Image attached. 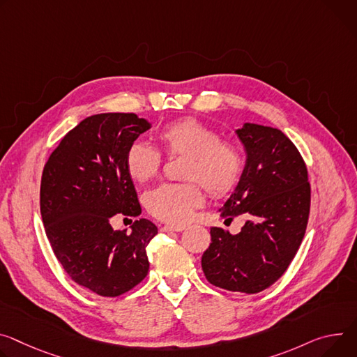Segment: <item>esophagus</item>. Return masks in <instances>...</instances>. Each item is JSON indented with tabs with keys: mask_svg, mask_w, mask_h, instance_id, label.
Instances as JSON below:
<instances>
[{
	"mask_svg": "<svg viewBox=\"0 0 357 357\" xmlns=\"http://www.w3.org/2000/svg\"><path fill=\"white\" fill-rule=\"evenodd\" d=\"M160 232H182L185 231V226H169V225H164L159 226Z\"/></svg>",
	"mask_w": 357,
	"mask_h": 357,
	"instance_id": "34e87169",
	"label": "esophagus"
}]
</instances>
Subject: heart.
<instances>
[{
    "instance_id": "1",
    "label": "heart",
    "mask_w": 357,
    "mask_h": 357,
    "mask_svg": "<svg viewBox=\"0 0 357 357\" xmlns=\"http://www.w3.org/2000/svg\"><path fill=\"white\" fill-rule=\"evenodd\" d=\"M158 141L167 155L185 156L182 178L189 181L162 183L146 193L145 205L159 220L182 225L190 219L204 202L197 182L213 197L225 195L236 185L242 171L239 151L232 144L219 141V135L208 125L193 118L179 119L162 128ZM160 164V152L142 141H135L126 151V171L137 182L153 178Z\"/></svg>"
}]
</instances>
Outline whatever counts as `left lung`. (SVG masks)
Here are the masks:
<instances>
[{
  "instance_id": "8db88e82",
  "label": "left lung",
  "mask_w": 357,
  "mask_h": 357,
  "mask_svg": "<svg viewBox=\"0 0 357 357\" xmlns=\"http://www.w3.org/2000/svg\"><path fill=\"white\" fill-rule=\"evenodd\" d=\"M235 134L246 153L245 168L218 212L226 220L243 215L246 222L236 235L211 229L202 269L218 287L257 294L284 273L302 243L310 185L299 151L279 129L246 122Z\"/></svg>"
}]
</instances>
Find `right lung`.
Instances as JSON below:
<instances>
[{"label":"right lung","instance_id":"1","mask_svg":"<svg viewBox=\"0 0 357 357\" xmlns=\"http://www.w3.org/2000/svg\"><path fill=\"white\" fill-rule=\"evenodd\" d=\"M151 123L107 112L81 121L48 158L41 178V216L51 248L71 279L93 294L119 296L149 271L146 246L158 234L148 219L115 231L116 213L142 209L125 165L128 148Z\"/></svg>","mask_w":357,"mask_h":357}]
</instances>
